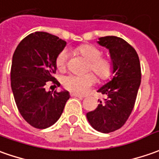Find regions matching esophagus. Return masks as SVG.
I'll list each match as a JSON object with an SVG mask.
<instances>
[{
    "label": "esophagus",
    "mask_w": 159,
    "mask_h": 159,
    "mask_svg": "<svg viewBox=\"0 0 159 159\" xmlns=\"http://www.w3.org/2000/svg\"><path fill=\"white\" fill-rule=\"evenodd\" d=\"M70 95H71V96H75V97H79V98H80V99L84 98V96H83V95H79V94H77V93H74V92L70 93Z\"/></svg>",
    "instance_id": "1"
}]
</instances>
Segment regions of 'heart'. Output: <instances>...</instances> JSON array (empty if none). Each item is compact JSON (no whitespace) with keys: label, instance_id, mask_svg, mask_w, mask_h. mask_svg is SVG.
I'll use <instances>...</instances> for the list:
<instances>
[{"label":"heart","instance_id":"b5f03b06","mask_svg":"<svg viewBox=\"0 0 159 159\" xmlns=\"http://www.w3.org/2000/svg\"><path fill=\"white\" fill-rule=\"evenodd\" d=\"M78 52L88 62L89 65L87 70L92 71L100 80L104 81L112 76L114 71V64L111 59L102 57V52L98 48L91 44H84L78 47ZM69 57L67 49H63L56 58V64L60 70L66 68ZM95 83V78L93 74L89 73L86 75H68L63 79V85L64 88L70 91L79 94H85Z\"/></svg>","mask_w":159,"mask_h":159}]
</instances>
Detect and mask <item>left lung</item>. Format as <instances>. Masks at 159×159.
Returning <instances> with one entry per match:
<instances>
[{"instance_id":"left-lung-1","label":"left lung","mask_w":159,"mask_h":159,"mask_svg":"<svg viewBox=\"0 0 159 159\" xmlns=\"http://www.w3.org/2000/svg\"><path fill=\"white\" fill-rule=\"evenodd\" d=\"M98 43L109 49L115 75L98 90L106 98L100 101L95 110L87 113V118L95 130L108 134L119 129L129 118L134 107L142 72L137 53L125 40L105 36L101 37Z\"/></svg>"}]
</instances>
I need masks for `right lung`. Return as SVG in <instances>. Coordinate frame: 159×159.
Returning a JSON list of instances; mask_svg holds the SVG:
<instances>
[{
    "mask_svg": "<svg viewBox=\"0 0 159 159\" xmlns=\"http://www.w3.org/2000/svg\"><path fill=\"white\" fill-rule=\"evenodd\" d=\"M65 45L57 36L36 32L23 39L13 55L10 80L16 104L24 119L35 128L54 125L70 98L68 91L45 90L48 83L60 85L53 74L56 58Z\"/></svg>",
    "mask_w": 159,
    "mask_h": 159,
    "instance_id": "1",
    "label": "right lung"
}]
</instances>
